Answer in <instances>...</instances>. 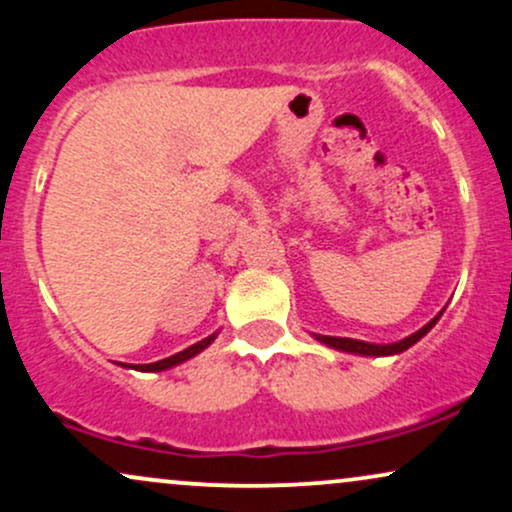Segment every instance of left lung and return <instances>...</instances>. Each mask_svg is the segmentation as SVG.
Returning a JSON list of instances; mask_svg holds the SVG:
<instances>
[{
	"label": "left lung",
	"mask_w": 512,
	"mask_h": 512,
	"mask_svg": "<svg viewBox=\"0 0 512 512\" xmlns=\"http://www.w3.org/2000/svg\"><path fill=\"white\" fill-rule=\"evenodd\" d=\"M440 315H443V310L433 317L428 325L421 327L419 332L409 334L407 339H402V342H395V344H370V342H361V339H349V337H325V334H313L317 342L332 346V349H339V351H346V354H358V356H392V354H402V351H407L409 346H414L419 342L421 337H426L428 332H431V327L436 325L440 320Z\"/></svg>",
	"instance_id": "8db88e82"
}]
</instances>
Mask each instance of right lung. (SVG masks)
Returning <instances> with one entry per match:
<instances>
[{
	"label": "right lung",
	"instance_id": "obj_1",
	"mask_svg": "<svg viewBox=\"0 0 512 512\" xmlns=\"http://www.w3.org/2000/svg\"><path fill=\"white\" fill-rule=\"evenodd\" d=\"M214 339H216V334H209V337L202 339V342L187 346V349L178 351V354H173V356H168V358H161V361H156V363H142V366H132V363H120V366L134 368V370H144V373H158V370H168V368L178 366V363H185L187 358L197 356L199 351L207 349V346H209L211 342H214Z\"/></svg>",
	"mask_w": 512,
	"mask_h": 512
}]
</instances>
